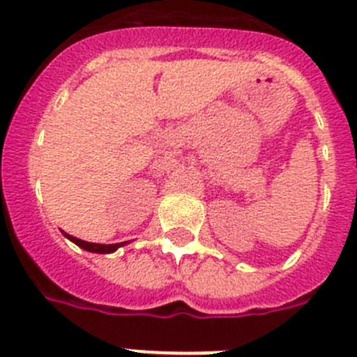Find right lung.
<instances>
[{"label": "right lung", "instance_id": "add662e5", "mask_svg": "<svg viewBox=\"0 0 357 357\" xmlns=\"http://www.w3.org/2000/svg\"><path fill=\"white\" fill-rule=\"evenodd\" d=\"M66 238L71 239L73 243H77L78 247H82L84 250L98 252V254H110V252H114L116 248L121 247V245H123V243H116V245H100V243H87V241H82V239L75 238V236H69V234H66Z\"/></svg>", "mask_w": 357, "mask_h": 357}]
</instances>
